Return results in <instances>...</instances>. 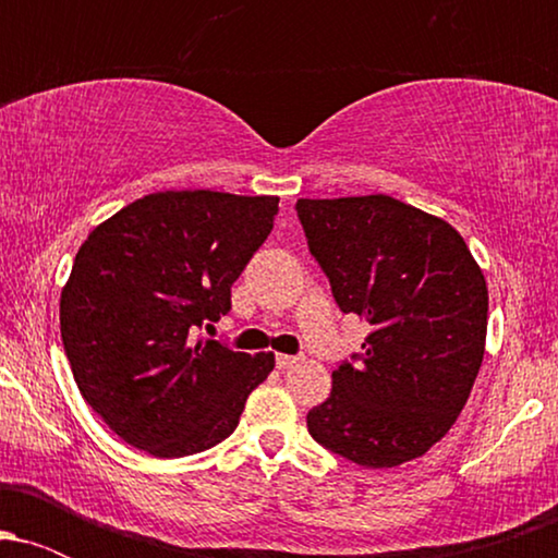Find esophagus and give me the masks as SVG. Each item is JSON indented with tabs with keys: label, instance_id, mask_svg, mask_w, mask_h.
Returning <instances> with one entry per match:
<instances>
[{
	"label": "esophagus",
	"instance_id": "34e87169",
	"mask_svg": "<svg viewBox=\"0 0 558 558\" xmlns=\"http://www.w3.org/2000/svg\"><path fill=\"white\" fill-rule=\"evenodd\" d=\"M299 362V356H291V354H278L275 356V364H278L280 369H288V367H293V364Z\"/></svg>",
	"mask_w": 558,
	"mask_h": 558
}]
</instances>
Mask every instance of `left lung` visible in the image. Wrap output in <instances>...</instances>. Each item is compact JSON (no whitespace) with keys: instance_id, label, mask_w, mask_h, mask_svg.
<instances>
[{"instance_id":"obj_1","label":"left lung","mask_w":558,"mask_h":558,"mask_svg":"<svg viewBox=\"0 0 558 558\" xmlns=\"http://www.w3.org/2000/svg\"><path fill=\"white\" fill-rule=\"evenodd\" d=\"M312 257L343 315L369 325L332 373L310 435L360 466H399L448 433L485 354L488 288L462 235L399 198H299Z\"/></svg>"}]
</instances>
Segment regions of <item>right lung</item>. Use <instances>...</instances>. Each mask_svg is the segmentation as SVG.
<instances>
[{
	"label": "right lung",
	"instance_id": "1",
	"mask_svg": "<svg viewBox=\"0 0 558 558\" xmlns=\"http://www.w3.org/2000/svg\"><path fill=\"white\" fill-rule=\"evenodd\" d=\"M275 213L278 196L159 191L83 241L62 288V343L81 396L125 444L191 457L235 430L275 356L198 332L230 312Z\"/></svg>",
	"mask_w": 558,
	"mask_h": 558
}]
</instances>
